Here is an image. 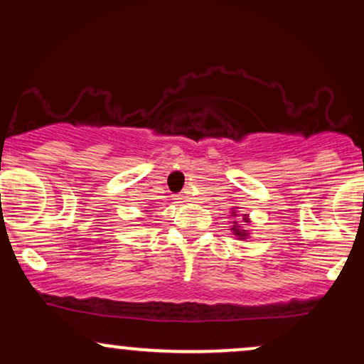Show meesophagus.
I'll use <instances>...</instances> for the list:
<instances>
[{
    "label": "esophagus",
    "mask_w": 364,
    "mask_h": 364,
    "mask_svg": "<svg viewBox=\"0 0 364 364\" xmlns=\"http://www.w3.org/2000/svg\"><path fill=\"white\" fill-rule=\"evenodd\" d=\"M174 200H178V202H186V198H185V196H181V195H178L176 198H174Z\"/></svg>",
    "instance_id": "obj_1"
}]
</instances>
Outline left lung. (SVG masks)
<instances>
[{"mask_svg":"<svg viewBox=\"0 0 364 364\" xmlns=\"http://www.w3.org/2000/svg\"><path fill=\"white\" fill-rule=\"evenodd\" d=\"M245 215H248V214H245ZM245 220H246V217H245ZM232 231H235V235L240 236V240H245V237H246L245 229H240L237 225H232Z\"/></svg>","mask_w":364,"mask_h":364,"instance_id":"1","label":"left lung"}]
</instances>
